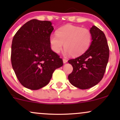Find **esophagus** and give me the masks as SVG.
<instances>
[{"label":"esophagus","mask_w":120,"mask_h":120,"mask_svg":"<svg viewBox=\"0 0 120 120\" xmlns=\"http://www.w3.org/2000/svg\"><path fill=\"white\" fill-rule=\"evenodd\" d=\"M63 63H64V64H65V63H67V61H67V59H63Z\"/></svg>","instance_id":"esophagus-1"}]
</instances>
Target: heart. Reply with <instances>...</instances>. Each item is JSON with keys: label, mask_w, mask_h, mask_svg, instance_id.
<instances>
[{"label": "heart", "mask_w": 120, "mask_h": 120, "mask_svg": "<svg viewBox=\"0 0 120 120\" xmlns=\"http://www.w3.org/2000/svg\"><path fill=\"white\" fill-rule=\"evenodd\" d=\"M92 35L90 30L73 25H66L56 31V35L49 37L52 50L58 53L63 47L64 54L78 56L83 54L90 47Z\"/></svg>", "instance_id": "1"}]
</instances>
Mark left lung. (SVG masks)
<instances>
[{
  "mask_svg": "<svg viewBox=\"0 0 120 120\" xmlns=\"http://www.w3.org/2000/svg\"><path fill=\"white\" fill-rule=\"evenodd\" d=\"M92 42L83 54L68 63L72 72L68 75L71 85L80 89H88L101 80L108 64L109 49L105 34L95 26L91 27Z\"/></svg>",
  "mask_w": 120,
  "mask_h": 120,
  "instance_id": "1",
  "label": "left lung"
}]
</instances>
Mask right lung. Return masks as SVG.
I'll use <instances>...</instances> for the list:
<instances>
[{
    "label": "right lung",
    "mask_w": 120,
    "mask_h": 120,
    "mask_svg": "<svg viewBox=\"0 0 120 120\" xmlns=\"http://www.w3.org/2000/svg\"><path fill=\"white\" fill-rule=\"evenodd\" d=\"M49 21L30 20L16 34L11 47L12 68L22 86L35 90L46 86L63 60L51 49L49 37L53 31Z\"/></svg>",
    "instance_id": "add662e5"
}]
</instances>
